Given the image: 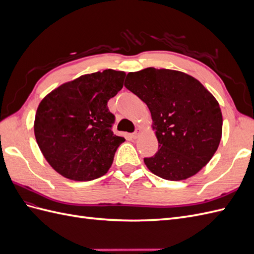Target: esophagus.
Segmentation results:
<instances>
[{
	"label": "esophagus",
	"mask_w": 254,
	"mask_h": 254,
	"mask_svg": "<svg viewBox=\"0 0 254 254\" xmlns=\"http://www.w3.org/2000/svg\"><path fill=\"white\" fill-rule=\"evenodd\" d=\"M140 133H141V129H136L133 133H131V137L135 140V139H137V136H139Z\"/></svg>",
	"instance_id": "esophagus-1"
}]
</instances>
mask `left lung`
<instances>
[{"label":"left lung","instance_id":"8db88e82","mask_svg":"<svg viewBox=\"0 0 254 254\" xmlns=\"http://www.w3.org/2000/svg\"><path fill=\"white\" fill-rule=\"evenodd\" d=\"M124 84L151 113L159 150L144 163L152 174L180 181L207 164L221 139L222 115L200 81L183 72L147 67L128 73Z\"/></svg>","mask_w":254,"mask_h":254}]
</instances>
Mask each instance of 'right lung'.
I'll return each mask as SVG.
<instances>
[{
	"label": "right lung",
	"mask_w": 254,
	"mask_h": 254,
	"mask_svg": "<svg viewBox=\"0 0 254 254\" xmlns=\"http://www.w3.org/2000/svg\"><path fill=\"white\" fill-rule=\"evenodd\" d=\"M125 72L105 70L61 84L38 106L34 131L49 164L61 176L90 181L104 176L125 141L115 135L109 99L123 88Z\"/></svg>",
	"instance_id": "right-lung-1"
}]
</instances>
